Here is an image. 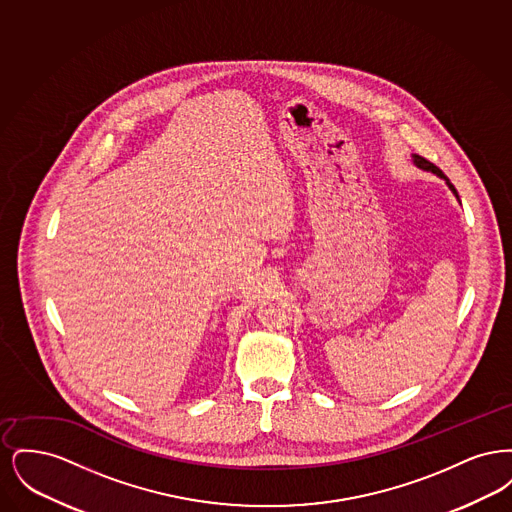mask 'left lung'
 Returning a JSON list of instances; mask_svg holds the SVG:
<instances>
[{
	"instance_id": "1",
	"label": "left lung",
	"mask_w": 512,
	"mask_h": 512,
	"mask_svg": "<svg viewBox=\"0 0 512 512\" xmlns=\"http://www.w3.org/2000/svg\"><path fill=\"white\" fill-rule=\"evenodd\" d=\"M411 157H413L414 167H418V169H420V171L432 172V174H436V176H439V178H443V180H445V184H447V186H449V190H451V192H453V194H455V197H457V199H459V194H457V190H455V186H453V184H451V182H449V180H447V178H445V174H443V172L439 171L438 167H436V165H434V163H430V161H426V159H424V157H420V155H416V153H413V155H411ZM459 203H461V201H459Z\"/></svg>"
}]
</instances>
